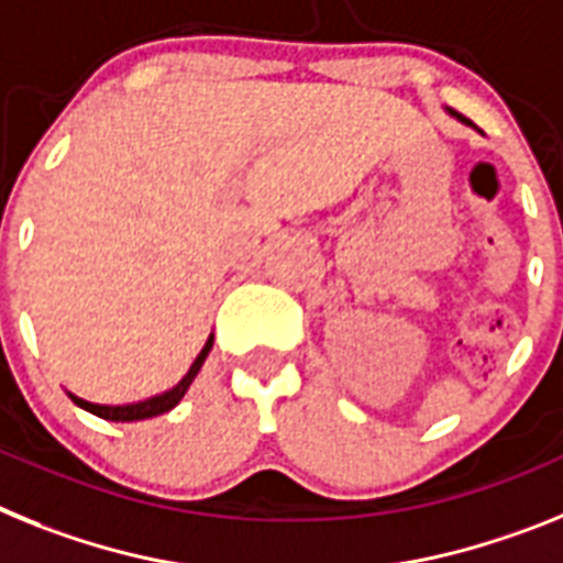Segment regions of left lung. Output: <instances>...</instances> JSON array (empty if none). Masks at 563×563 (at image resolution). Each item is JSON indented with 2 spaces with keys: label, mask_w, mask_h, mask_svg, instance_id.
Masks as SVG:
<instances>
[{
  "label": "left lung",
  "mask_w": 563,
  "mask_h": 563,
  "mask_svg": "<svg viewBox=\"0 0 563 563\" xmlns=\"http://www.w3.org/2000/svg\"><path fill=\"white\" fill-rule=\"evenodd\" d=\"M451 115H456V119L462 121V124H471V126H473V121H467V119H464V115H459V112H453V110H451Z\"/></svg>",
  "instance_id": "left-lung-1"
}]
</instances>
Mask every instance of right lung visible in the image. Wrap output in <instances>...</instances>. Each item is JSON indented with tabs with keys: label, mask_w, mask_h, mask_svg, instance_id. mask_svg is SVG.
Returning a JSON list of instances; mask_svg holds the SVG:
<instances>
[{
	"label": "right lung",
	"mask_w": 563,
	"mask_h": 563,
	"mask_svg": "<svg viewBox=\"0 0 563 563\" xmlns=\"http://www.w3.org/2000/svg\"><path fill=\"white\" fill-rule=\"evenodd\" d=\"M212 351V336L207 340V345H203V351H200L198 356H195L192 368L187 371V376L180 379L175 388L164 390V394H158V397L153 399H144V402H133V405H96V402H87V399H78L73 397V402L78 405V408L90 410V413H96V417L101 419H110V422H139V419H150V417H158V413H166V410H173L175 405L184 399V394H187V388L192 385V379L198 376L200 365H203V360H207V354Z\"/></svg>",
	"instance_id": "obj_1"
}]
</instances>
